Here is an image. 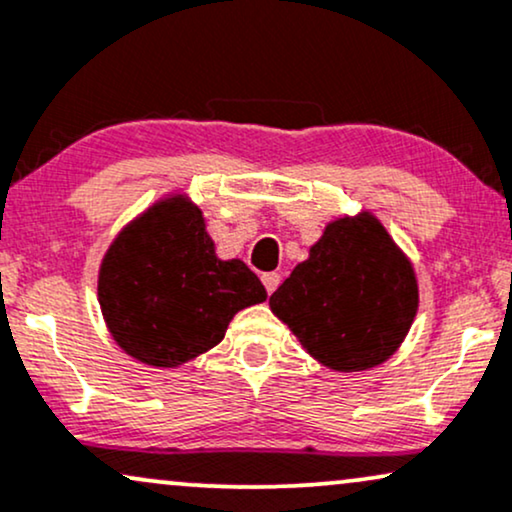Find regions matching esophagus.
Masks as SVG:
<instances>
[{"instance_id": "esophagus-1", "label": "esophagus", "mask_w": 512, "mask_h": 512, "mask_svg": "<svg viewBox=\"0 0 512 512\" xmlns=\"http://www.w3.org/2000/svg\"><path fill=\"white\" fill-rule=\"evenodd\" d=\"M262 283H264V288H267V293L272 295L276 291V286H279V283H281V274H276V272L264 274L262 276Z\"/></svg>"}]
</instances>
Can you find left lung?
I'll return each mask as SVG.
<instances>
[{
  "label": "left lung",
  "instance_id": "8db88e82",
  "mask_svg": "<svg viewBox=\"0 0 512 512\" xmlns=\"http://www.w3.org/2000/svg\"><path fill=\"white\" fill-rule=\"evenodd\" d=\"M307 353L334 372H362L400 348L420 307L410 257L369 209L336 217L269 298Z\"/></svg>",
  "mask_w": 512,
  "mask_h": 512
}]
</instances>
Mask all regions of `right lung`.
<instances>
[{
    "label": "right lung",
    "mask_w": 512,
    "mask_h": 512,
    "mask_svg": "<svg viewBox=\"0 0 512 512\" xmlns=\"http://www.w3.org/2000/svg\"><path fill=\"white\" fill-rule=\"evenodd\" d=\"M97 300L123 353L178 367L221 343L231 319L267 291L243 260H221L202 209L169 193L128 221L104 252Z\"/></svg>",
    "instance_id": "obj_1"
}]
</instances>
